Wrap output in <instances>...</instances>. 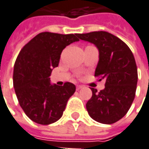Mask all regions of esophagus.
I'll return each mask as SVG.
<instances>
[{"label": "esophagus", "mask_w": 149, "mask_h": 149, "mask_svg": "<svg viewBox=\"0 0 149 149\" xmlns=\"http://www.w3.org/2000/svg\"><path fill=\"white\" fill-rule=\"evenodd\" d=\"M82 88H83L82 85H77V90H79V89H81Z\"/></svg>", "instance_id": "obj_1"}]
</instances>
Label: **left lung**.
<instances>
[{
	"mask_svg": "<svg viewBox=\"0 0 149 149\" xmlns=\"http://www.w3.org/2000/svg\"><path fill=\"white\" fill-rule=\"evenodd\" d=\"M78 37L97 47L95 76L106 80L100 92L91 88L92 97L86 104L88 115L99 123L113 124L127 113L135 98L137 68L134 55L122 40L107 31L78 34Z\"/></svg>",
	"mask_w": 149,
	"mask_h": 149,
	"instance_id": "8db88e82",
	"label": "left lung"
}]
</instances>
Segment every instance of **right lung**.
Listing matches in <instances>:
<instances>
[{
	"mask_svg": "<svg viewBox=\"0 0 149 149\" xmlns=\"http://www.w3.org/2000/svg\"><path fill=\"white\" fill-rule=\"evenodd\" d=\"M77 34L42 32L21 49L13 69V87L27 117L39 125H50L63 115L76 86L52 84L50 76L57 67L62 50L78 42Z\"/></svg>",
	"mask_w": 149,
	"mask_h": 149,
	"instance_id": "obj_1",
	"label": "right lung"
}]
</instances>
